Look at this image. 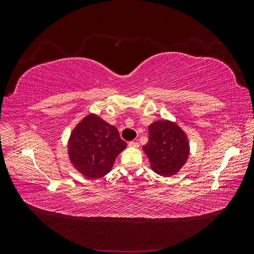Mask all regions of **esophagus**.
I'll list each match as a JSON object with an SVG mask.
<instances>
[{"instance_id": "esophagus-1", "label": "esophagus", "mask_w": 254, "mask_h": 254, "mask_svg": "<svg viewBox=\"0 0 254 254\" xmlns=\"http://www.w3.org/2000/svg\"><path fill=\"white\" fill-rule=\"evenodd\" d=\"M128 146H129V147H134V148H137V147H139V143L132 141V142H129V143H128Z\"/></svg>"}]
</instances>
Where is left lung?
Masks as SVG:
<instances>
[{
  "label": "left lung",
  "mask_w": 254,
  "mask_h": 254,
  "mask_svg": "<svg viewBox=\"0 0 254 254\" xmlns=\"http://www.w3.org/2000/svg\"><path fill=\"white\" fill-rule=\"evenodd\" d=\"M148 142L143 146L151 170L163 177L180 172L190 156V142L176 122L160 120L148 126Z\"/></svg>",
  "instance_id": "left-lung-1"
}]
</instances>
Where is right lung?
I'll return each instance as SVG.
<instances>
[{"instance_id": "add662e5", "label": "right lung", "mask_w": 254, "mask_h": 254, "mask_svg": "<svg viewBox=\"0 0 254 254\" xmlns=\"http://www.w3.org/2000/svg\"><path fill=\"white\" fill-rule=\"evenodd\" d=\"M126 146L117 127L89 113L72 130L67 156L78 173L88 179H97L112 170L115 159Z\"/></svg>"}]
</instances>
